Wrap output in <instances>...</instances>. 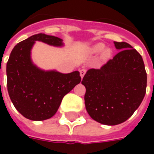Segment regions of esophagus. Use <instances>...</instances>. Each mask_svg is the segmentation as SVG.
I'll return each instance as SVG.
<instances>
[{"mask_svg":"<svg viewBox=\"0 0 154 154\" xmlns=\"http://www.w3.org/2000/svg\"><path fill=\"white\" fill-rule=\"evenodd\" d=\"M86 72H87V70H86V69H84V68H82V69H81L80 70V76L82 78V77H84V75L86 74Z\"/></svg>","mask_w":154,"mask_h":154,"instance_id":"34e87169","label":"esophagus"}]
</instances>
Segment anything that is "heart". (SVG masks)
I'll return each mask as SVG.
<instances>
[{
	"label": "heart",
	"instance_id": "1",
	"mask_svg": "<svg viewBox=\"0 0 154 154\" xmlns=\"http://www.w3.org/2000/svg\"><path fill=\"white\" fill-rule=\"evenodd\" d=\"M104 48H105V45H104V44H97V45L93 46V48H92V52H93V53H100V52H101V51L103 50ZM109 55H110V51L109 50H106L104 52V57H109Z\"/></svg>",
	"mask_w": 154,
	"mask_h": 154
}]
</instances>
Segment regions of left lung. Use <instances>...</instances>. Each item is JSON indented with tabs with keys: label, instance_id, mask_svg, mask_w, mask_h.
Returning <instances> with one entry per match:
<instances>
[{
	"label": "left lung",
	"instance_id": "8db88e82",
	"mask_svg": "<svg viewBox=\"0 0 154 154\" xmlns=\"http://www.w3.org/2000/svg\"><path fill=\"white\" fill-rule=\"evenodd\" d=\"M119 52L100 69L91 68L82 84L85 106L97 122L116 125L132 116L146 93L147 73L142 56L125 42H114Z\"/></svg>",
	"mask_w": 154,
	"mask_h": 154
}]
</instances>
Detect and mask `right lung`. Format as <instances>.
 Instances as JSON below:
<instances>
[{
    "mask_svg": "<svg viewBox=\"0 0 154 154\" xmlns=\"http://www.w3.org/2000/svg\"><path fill=\"white\" fill-rule=\"evenodd\" d=\"M35 41L62 46V39L38 34L20 42L12 49L6 64L7 90L12 103L22 116L39 121L57 112L63 97L80 83L78 71L63 74L43 71L33 64L30 50Z\"/></svg>",
    "mask_w": 154,
    "mask_h": 154,
    "instance_id": "1",
    "label": "right lung"
}]
</instances>
